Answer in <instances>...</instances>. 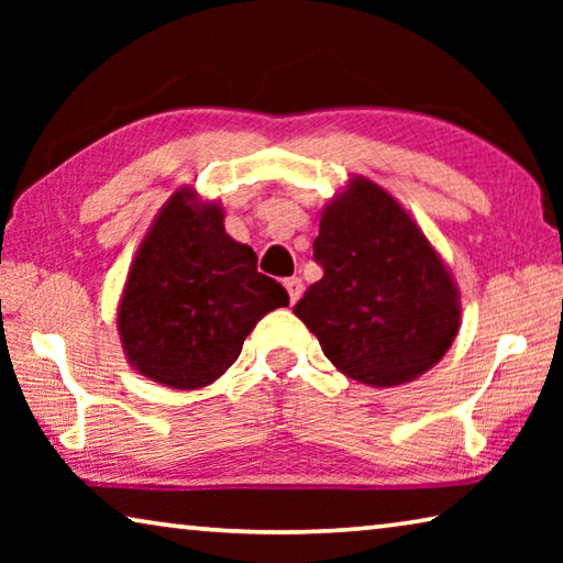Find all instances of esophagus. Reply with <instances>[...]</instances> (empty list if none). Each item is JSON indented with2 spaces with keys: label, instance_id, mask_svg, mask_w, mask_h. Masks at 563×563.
<instances>
[{
  "label": "esophagus",
  "instance_id": "34e87169",
  "mask_svg": "<svg viewBox=\"0 0 563 563\" xmlns=\"http://www.w3.org/2000/svg\"><path fill=\"white\" fill-rule=\"evenodd\" d=\"M285 288H288L290 302L300 300V295H302V280L300 278H288V280H285Z\"/></svg>",
  "mask_w": 563,
  "mask_h": 563
}]
</instances>
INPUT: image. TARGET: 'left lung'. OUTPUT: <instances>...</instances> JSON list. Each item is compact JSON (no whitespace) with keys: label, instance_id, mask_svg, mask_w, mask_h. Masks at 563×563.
Wrapping results in <instances>:
<instances>
[{"label":"left lung","instance_id":"left-lung-1","mask_svg":"<svg viewBox=\"0 0 563 563\" xmlns=\"http://www.w3.org/2000/svg\"><path fill=\"white\" fill-rule=\"evenodd\" d=\"M322 278L292 312L342 375L395 387L424 375L460 332V288L412 216L352 176L320 213Z\"/></svg>","mask_w":563,"mask_h":563}]
</instances>
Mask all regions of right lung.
<instances>
[{
  "instance_id": "add662e5",
  "label": "right lung",
  "mask_w": 563,
  "mask_h": 563,
  "mask_svg": "<svg viewBox=\"0 0 563 563\" xmlns=\"http://www.w3.org/2000/svg\"><path fill=\"white\" fill-rule=\"evenodd\" d=\"M290 302L258 273L251 245L223 228V208L184 186L156 213L123 285L117 328L129 365L174 389L216 383L263 316Z\"/></svg>"
}]
</instances>
